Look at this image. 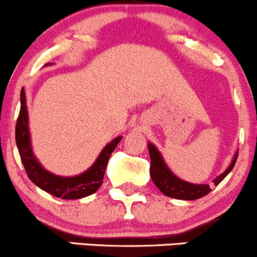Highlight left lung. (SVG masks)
<instances>
[{"label":"left lung","mask_w":257,"mask_h":257,"mask_svg":"<svg viewBox=\"0 0 257 257\" xmlns=\"http://www.w3.org/2000/svg\"><path fill=\"white\" fill-rule=\"evenodd\" d=\"M150 152V158H151V167H150V175H151L152 181L157 186L158 190L166 196L170 197V198L175 199H184V200H194L199 199L204 197L211 191L210 186L206 184H191V182L184 181V180L179 179L173 174L172 170L167 167L166 162H164L163 157L159 153L153 144L147 143ZM238 152H235L234 158L232 159L231 164L228 168L223 172L221 175L214 179V185L217 186L222 181L223 179L231 173V170L234 167L235 162H237Z\"/></svg>","instance_id":"obj_1"}]
</instances>
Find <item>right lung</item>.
I'll list each match as a JSON object with an SVG mask.
<instances>
[{"label": "right lung", "instance_id": "add662e5", "mask_svg": "<svg viewBox=\"0 0 257 257\" xmlns=\"http://www.w3.org/2000/svg\"><path fill=\"white\" fill-rule=\"evenodd\" d=\"M120 139L122 137H117L110 144H107L87 172L79 174L77 176H71V178L55 175L44 169L32 152L24 88L20 91V112L16 125V141L20 159H22L29 179L41 190L51 193L57 198L79 199L96 192L104 180L105 170L111 153L119 144Z\"/></svg>", "mask_w": 257, "mask_h": 257}]
</instances>
